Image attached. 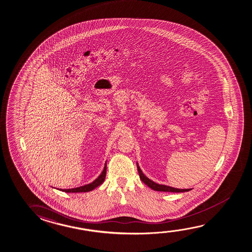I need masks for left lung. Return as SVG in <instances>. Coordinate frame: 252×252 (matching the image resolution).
I'll list each match as a JSON object with an SVG mask.
<instances>
[{
    "instance_id": "left-lung-1",
    "label": "left lung",
    "mask_w": 252,
    "mask_h": 252,
    "mask_svg": "<svg viewBox=\"0 0 252 252\" xmlns=\"http://www.w3.org/2000/svg\"><path fill=\"white\" fill-rule=\"evenodd\" d=\"M137 168H138V172H139V178L141 179L143 183H145L146 186H149L151 189L158 191H169V192H185V191H189L191 189H178V188H173L171 186H164V185H159L157 183L154 182L153 180L148 179L145 174L143 173L141 169L139 166V164H137Z\"/></svg>"
}]
</instances>
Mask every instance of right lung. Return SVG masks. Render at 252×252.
Masks as SVG:
<instances>
[{"instance_id":"right-lung-1","label":"right lung","mask_w":252,"mask_h":252,"mask_svg":"<svg viewBox=\"0 0 252 252\" xmlns=\"http://www.w3.org/2000/svg\"><path fill=\"white\" fill-rule=\"evenodd\" d=\"M106 163L105 164V167L103 169L101 174L98 176L97 179H95L94 182L90 183L88 185H85L83 186H80V187H76V188H72V189H60V190L65 191V192H88V191H91V190L95 189L96 187L100 186L104 180L106 179Z\"/></svg>"}]
</instances>
